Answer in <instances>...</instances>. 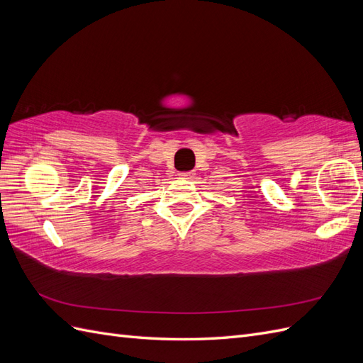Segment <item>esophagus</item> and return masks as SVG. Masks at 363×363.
<instances>
[{
  "label": "esophagus",
  "mask_w": 363,
  "mask_h": 363,
  "mask_svg": "<svg viewBox=\"0 0 363 363\" xmlns=\"http://www.w3.org/2000/svg\"><path fill=\"white\" fill-rule=\"evenodd\" d=\"M180 177H182V179H186V180L194 179V172H192V171H186V172H182V174H180Z\"/></svg>",
  "instance_id": "1"
}]
</instances>
